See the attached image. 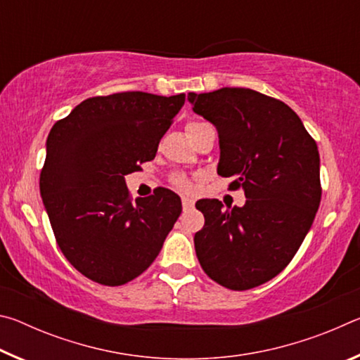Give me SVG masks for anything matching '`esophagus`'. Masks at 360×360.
Instances as JSON below:
<instances>
[{"label": "esophagus", "instance_id": "esophagus-1", "mask_svg": "<svg viewBox=\"0 0 360 360\" xmlns=\"http://www.w3.org/2000/svg\"><path fill=\"white\" fill-rule=\"evenodd\" d=\"M193 205H195V202H193L192 198H188V197H182V206H184V210L192 208Z\"/></svg>", "mask_w": 360, "mask_h": 360}]
</instances>
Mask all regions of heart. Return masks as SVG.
<instances>
[{
	"mask_svg": "<svg viewBox=\"0 0 360 360\" xmlns=\"http://www.w3.org/2000/svg\"><path fill=\"white\" fill-rule=\"evenodd\" d=\"M202 125H205V124H202V122H191V124L187 125V133H191L192 130H195V129H198V127H202ZM174 184L178 186L181 191H192V184H191V181H188L186 176H176L174 178Z\"/></svg>",
	"mask_w": 360,
	"mask_h": 360,
	"instance_id": "obj_1",
	"label": "heart"
}]
</instances>
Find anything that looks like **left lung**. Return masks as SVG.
Wrapping results in <instances>:
<instances>
[{
    "instance_id": "left-lung-1",
    "label": "left lung",
    "mask_w": 360,
    "mask_h": 360,
    "mask_svg": "<svg viewBox=\"0 0 360 360\" xmlns=\"http://www.w3.org/2000/svg\"><path fill=\"white\" fill-rule=\"evenodd\" d=\"M187 100L216 127L217 174L235 178L230 187L246 195L241 208L200 203L195 252L212 281L252 289L288 266L311 229L321 203L318 146L285 103L255 90L224 87Z\"/></svg>"
}]
</instances>
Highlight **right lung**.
I'll return each instance as SVG.
<instances>
[{
  "label": "right lung",
  "mask_w": 360,
  "mask_h": 360,
  "mask_svg": "<svg viewBox=\"0 0 360 360\" xmlns=\"http://www.w3.org/2000/svg\"><path fill=\"white\" fill-rule=\"evenodd\" d=\"M186 95L94 96L52 127L41 198L65 257L84 276L120 285L155 260L182 211L168 188L131 203L125 176L152 160Z\"/></svg>",
  "instance_id": "right-lung-1"
}]
</instances>
